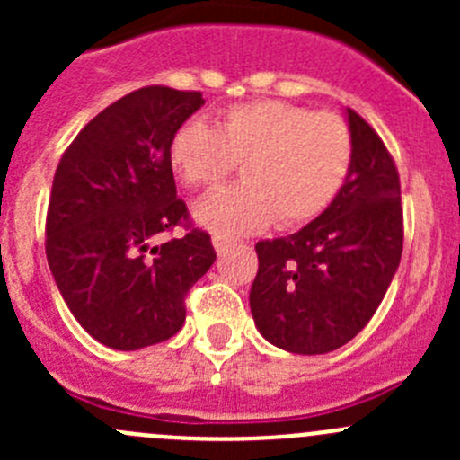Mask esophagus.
<instances>
[{"instance_id": "obj_1", "label": "esophagus", "mask_w": 460, "mask_h": 460, "mask_svg": "<svg viewBox=\"0 0 460 460\" xmlns=\"http://www.w3.org/2000/svg\"><path fill=\"white\" fill-rule=\"evenodd\" d=\"M213 247H216L217 253H225L231 247V238L222 234H213Z\"/></svg>"}]
</instances>
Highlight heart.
I'll return each instance as SVG.
<instances>
[{
  "instance_id": "1",
  "label": "heart",
  "mask_w": 460,
  "mask_h": 460,
  "mask_svg": "<svg viewBox=\"0 0 460 460\" xmlns=\"http://www.w3.org/2000/svg\"><path fill=\"white\" fill-rule=\"evenodd\" d=\"M354 160V136L332 111L282 100L229 106L216 127L184 122L169 142V162L189 189H213L240 162L244 182L211 193L196 207L207 229L249 234L276 222L294 229L323 216L341 193Z\"/></svg>"
}]
</instances>
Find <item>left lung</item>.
<instances>
[{"mask_svg": "<svg viewBox=\"0 0 460 460\" xmlns=\"http://www.w3.org/2000/svg\"><path fill=\"white\" fill-rule=\"evenodd\" d=\"M347 118L354 160L332 207L298 234L256 244L253 320L291 354H327L349 342L383 303L402 256L396 162L354 109Z\"/></svg>", "mask_w": 460, "mask_h": 460, "instance_id": "left-lung-1", "label": "left lung"}]
</instances>
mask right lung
Wrapping results in <instances>:
<instances>
[{"instance_id": "add662e5", "label": "right lung", "mask_w": 460, "mask_h": 460, "mask_svg": "<svg viewBox=\"0 0 460 460\" xmlns=\"http://www.w3.org/2000/svg\"><path fill=\"white\" fill-rule=\"evenodd\" d=\"M204 104L200 91L144 86L77 133L59 160L46 213V258L77 323L131 351L169 341L187 294L216 260L175 191L169 142ZM182 226V239L152 247Z\"/></svg>"}]
</instances>
